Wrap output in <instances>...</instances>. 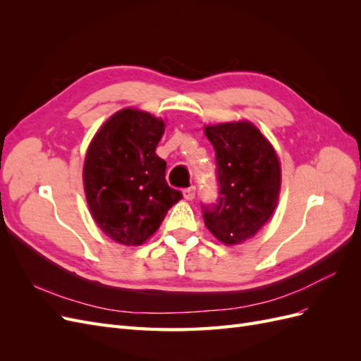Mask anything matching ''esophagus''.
Here are the masks:
<instances>
[{"label":"esophagus","instance_id":"1","mask_svg":"<svg viewBox=\"0 0 361 361\" xmlns=\"http://www.w3.org/2000/svg\"><path fill=\"white\" fill-rule=\"evenodd\" d=\"M195 197V187H190L187 190H183V199L185 200H192Z\"/></svg>","mask_w":361,"mask_h":361}]
</instances>
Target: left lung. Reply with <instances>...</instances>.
I'll use <instances>...</instances> for the list:
<instances>
[{
  "label": "left lung",
  "instance_id": "obj_1",
  "mask_svg": "<svg viewBox=\"0 0 361 361\" xmlns=\"http://www.w3.org/2000/svg\"><path fill=\"white\" fill-rule=\"evenodd\" d=\"M215 150L218 199L202 204L206 227L224 244L255 236L274 212L280 162L269 141L250 122L206 126Z\"/></svg>",
  "mask_w": 361,
  "mask_h": 361
}]
</instances>
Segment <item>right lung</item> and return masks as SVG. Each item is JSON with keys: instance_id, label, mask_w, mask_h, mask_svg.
<instances>
[{"instance_id": "right-lung-1", "label": "right lung", "mask_w": 361, "mask_h": 361, "mask_svg": "<svg viewBox=\"0 0 361 361\" xmlns=\"http://www.w3.org/2000/svg\"><path fill=\"white\" fill-rule=\"evenodd\" d=\"M162 134L161 118L126 108L106 120L87 150V203L96 224L116 243L143 244L182 199L166 180L167 162L155 154Z\"/></svg>"}]
</instances>
